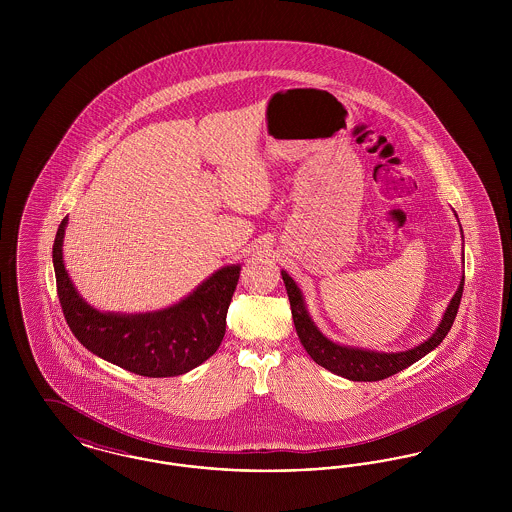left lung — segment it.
I'll return each mask as SVG.
<instances>
[{"instance_id": "obj_1", "label": "left lung", "mask_w": 512, "mask_h": 512, "mask_svg": "<svg viewBox=\"0 0 512 512\" xmlns=\"http://www.w3.org/2000/svg\"><path fill=\"white\" fill-rule=\"evenodd\" d=\"M282 280L286 284L288 297H290L293 324H295L297 336L301 340V345L305 347V351L311 355V359L317 365L324 366L326 370L343 376L347 380H353V382H376V380L390 378L393 374L401 372L403 368L416 363L418 359H422L424 355H428L430 351H434L455 322L464 288L463 276L457 292L443 313L436 332L428 340L416 345L413 349H407V351L380 353V351L340 345L336 341L328 340L315 326L313 318L309 317L303 293L297 288V284L293 282L292 276L286 270H282Z\"/></svg>"}]
</instances>
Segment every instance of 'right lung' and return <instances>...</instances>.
<instances>
[{
    "instance_id": "add662e5",
    "label": "right lung",
    "mask_w": 512,
    "mask_h": 512,
    "mask_svg": "<svg viewBox=\"0 0 512 512\" xmlns=\"http://www.w3.org/2000/svg\"><path fill=\"white\" fill-rule=\"evenodd\" d=\"M67 217L53 242L57 295L74 338L101 359L147 378H169L205 363L226 332L240 265L222 267L176 305L140 315L101 313L76 292L63 263Z\"/></svg>"
}]
</instances>
